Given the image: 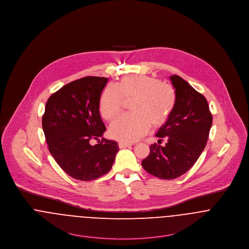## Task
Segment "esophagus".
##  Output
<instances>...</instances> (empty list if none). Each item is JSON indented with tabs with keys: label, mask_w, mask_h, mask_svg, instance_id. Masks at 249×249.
Segmentation results:
<instances>
[{
	"label": "esophagus",
	"mask_w": 249,
	"mask_h": 249,
	"mask_svg": "<svg viewBox=\"0 0 249 249\" xmlns=\"http://www.w3.org/2000/svg\"><path fill=\"white\" fill-rule=\"evenodd\" d=\"M130 145H132L131 143H127V142H119V147L120 148H125V147H128V146H130Z\"/></svg>",
	"instance_id": "34e87169"
}]
</instances>
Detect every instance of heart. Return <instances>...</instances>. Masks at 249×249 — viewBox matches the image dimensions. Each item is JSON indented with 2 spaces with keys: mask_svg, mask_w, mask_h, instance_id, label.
<instances>
[{
  "mask_svg": "<svg viewBox=\"0 0 249 249\" xmlns=\"http://www.w3.org/2000/svg\"><path fill=\"white\" fill-rule=\"evenodd\" d=\"M133 114L118 118L110 125L109 134L122 142H134L150 128L163 125L174 110L175 91L167 84L147 75H129L115 87L106 88L100 97V112L111 121L122 111L124 101H130Z\"/></svg>",
  "mask_w": 249,
  "mask_h": 249,
  "instance_id": "1",
  "label": "heart"
}]
</instances>
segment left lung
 <instances>
[{"label":"left lung","instance_id":"left-lung-1","mask_svg":"<svg viewBox=\"0 0 249 249\" xmlns=\"http://www.w3.org/2000/svg\"><path fill=\"white\" fill-rule=\"evenodd\" d=\"M176 104L167 122L156 137L165 145H150L149 155L142 160L146 172L160 179H175L188 171L202 154L212 125V114L204 95L178 75L170 76Z\"/></svg>","mask_w":249,"mask_h":249}]
</instances>
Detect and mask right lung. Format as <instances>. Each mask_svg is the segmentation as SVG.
<instances>
[{"label": "right lung", "mask_w": 249, "mask_h": 249, "mask_svg": "<svg viewBox=\"0 0 249 249\" xmlns=\"http://www.w3.org/2000/svg\"><path fill=\"white\" fill-rule=\"evenodd\" d=\"M108 79L89 76L73 81L46 102L43 130L52 157L70 177L92 181L112 167L119 145L103 138L100 97ZM102 140L100 141L99 138ZM91 139L99 144L91 146Z\"/></svg>", "instance_id": "right-lung-1"}]
</instances>
